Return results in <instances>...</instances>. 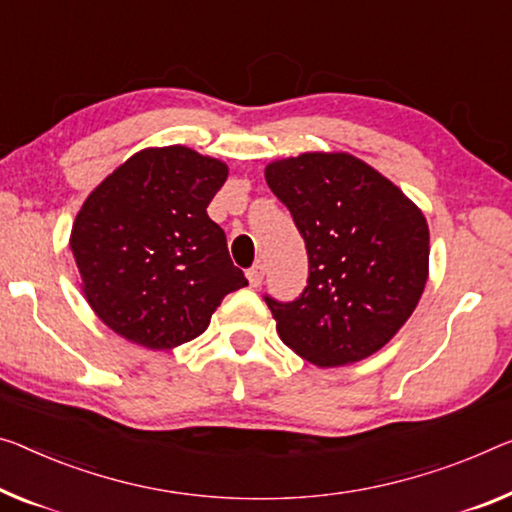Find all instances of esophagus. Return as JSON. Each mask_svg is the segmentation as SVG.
Returning <instances> with one entry per match:
<instances>
[{"label":"esophagus","mask_w":512,"mask_h":512,"mask_svg":"<svg viewBox=\"0 0 512 512\" xmlns=\"http://www.w3.org/2000/svg\"><path fill=\"white\" fill-rule=\"evenodd\" d=\"M263 265H254V267H249L247 270V279H249V286L251 288H258L263 283Z\"/></svg>","instance_id":"obj_1"}]
</instances>
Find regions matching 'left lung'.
<instances>
[{
    "label": "left lung",
    "instance_id": "left-lung-1",
    "mask_svg": "<svg viewBox=\"0 0 512 512\" xmlns=\"http://www.w3.org/2000/svg\"><path fill=\"white\" fill-rule=\"evenodd\" d=\"M309 254L293 302L265 295L281 341L311 364H355L405 325L428 281L430 233L407 196L350 153H302L265 167Z\"/></svg>",
    "mask_w": 512,
    "mask_h": 512
}]
</instances>
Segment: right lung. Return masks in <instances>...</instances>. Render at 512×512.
<instances>
[{
  "mask_svg": "<svg viewBox=\"0 0 512 512\" xmlns=\"http://www.w3.org/2000/svg\"><path fill=\"white\" fill-rule=\"evenodd\" d=\"M226 176L224 162L187 146L144 148L89 194L70 249L86 302L112 332L171 350L247 286L206 212Z\"/></svg>",
  "mask_w": 512,
  "mask_h": 512,
  "instance_id": "obj_1",
  "label": "right lung"
}]
</instances>
